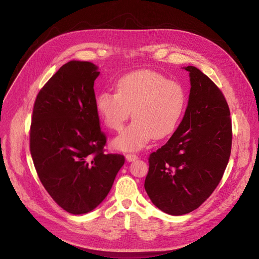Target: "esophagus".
I'll return each instance as SVG.
<instances>
[{"label": "esophagus", "mask_w": 259, "mask_h": 259, "mask_svg": "<svg viewBox=\"0 0 259 259\" xmlns=\"http://www.w3.org/2000/svg\"><path fill=\"white\" fill-rule=\"evenodd\" d=\"M126 159H127V161H134V160L139 159V156L135 154H132V153H128V154H126Z\"/></svg>", "instance_id": "34e87169"}]
</instances>
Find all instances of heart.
I'll list each match as a JSON object with an SVG mask.
<instances>
[{"instance_id":"heart-1","label":"heart","mask_w":259,"mask_h":259,"mask_svg":"<svg viewBox=\"0 0 259 259\" xmlns=\"http://www.w3.org/2000/svg\"><path fill=\"white\" fill-rule=\"evenodd\" d=\"M187 92L184 86L153 70H139L121 76L116 92L102 91L95 109L107 128L119 131L130 117L134 120L114 140L116 149L135 151L152 138L169 137L184 115Z\"/></svg>"}]
</instances>
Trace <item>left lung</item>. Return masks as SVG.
<instances>
[{"label": "left lung", "mask_w": 259, "mask_h": 259, "mask_svg": "<svg viewBox=\"0 0 259 259\" xmlns=\"http://www.w3.org/2000/svg\"><path fill=\"white\" fill-rule=\"evenodd\" d=\"M191 89L183 120L170 140L149 155L145 190L171 215L197 209L219 186L232 147V120L222 90L196 67H185Z\"/></svg>", "instance_id": "obj_1"}]
</instances>
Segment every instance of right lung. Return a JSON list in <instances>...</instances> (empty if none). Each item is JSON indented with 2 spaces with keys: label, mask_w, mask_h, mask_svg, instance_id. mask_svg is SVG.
Returning <instances> with one entry per match:
<instances>
[{
  "label": "right lung",
  "mask_w": 259,
  "mask_h": 259,
  "mask_svg": "<svg viewBox=\"0 0 259 259\" xmlns=\"http://www.w3.org/2000/svg\"><path fill=\"white\" fill-rule=\"evenodd\" d=\"M99 74L90 62H68L33 105L29 145L36 173L52 199L71 214L97 208L125 162L124 155L105 153L93 88Z\"/></svg>",
  "instance_id": "obj_1"
}]
</instances>
